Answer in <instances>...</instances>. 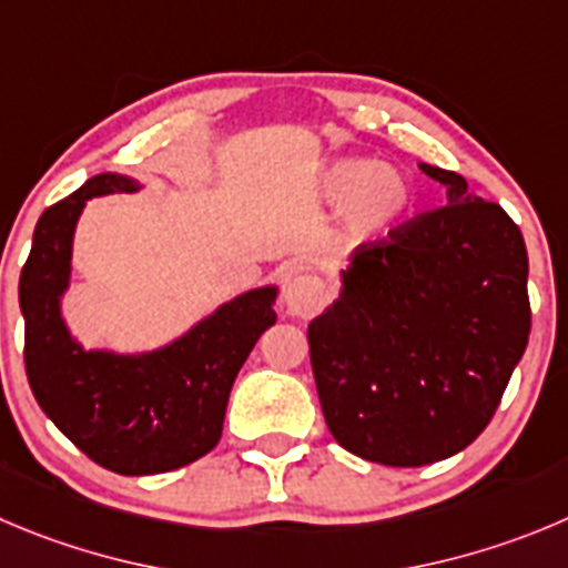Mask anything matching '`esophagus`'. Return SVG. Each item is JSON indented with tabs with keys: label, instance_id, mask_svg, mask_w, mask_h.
<instances>
[{
	"label": "esophagus",
	"instance_id": "1",
	"mask_svg": "<svg viewBox=\"0 0 568 568\" xmlns=\"http://www.w3.org/2000/svg\"><path fill=\"white\" fill-rule=\"evenodd\" d=\"M283 296H285V305H288L296 316H314L316 308L322 305L325 288H322V283L314 277V274L296 272L285 280Z\"/></svg>",
	"mask_w": 568,
	"mask_h": 568
}]
</instances>
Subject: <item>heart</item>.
<instances>
[{
  "mask_svg": "<svg viewBox=\"0 0 568 568\" xmlns=\"http://www.w3.org/2000/svg\"><path fill=\"white\" fill-rule=\"evenodd\" d=\"M331 204L347 206L344 224L356 241L389 235L412 210L415 190L404 173L384 168L375 159H338L325 173Z\"/></svg>",
  "mask_w": 568,
  "mask_h": 568,
  "instance_id": "heart-1",
  "label": "heart"
}]
</instances>
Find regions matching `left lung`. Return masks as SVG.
<instances>
[{
    "mask_svg": "<svg viewBox=\"0 0 568 568\" xmlns=\"http://www.w3.org/2000/svg\"><path fill=\"white\" fill-rule=\"evenodd\" d=\"M448 204L362 243L333 308L308 325L325 423L356 457L420 468L468 448L529 338L527 246L459 173L420 164Z\"/></svg>",
    "mask_w": 568,
    "mask_h": 568,
    "instance_id": "8db88e82",
    "label": "left lung"
}]
</instances>
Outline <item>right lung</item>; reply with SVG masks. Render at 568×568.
Listing matches in <instances>:
<instances>
[{
    "label": "right lung",
    "instance_id": "1",
    "mask_svg": "<svg viewBox=\"0 0 568 568\" xmlns=\"http://www.w3.org/2000/svg\"><path fill=\"white\" fill-rule=\"evenodd\" d=\"M134 190L129 176L100 173L47 206L21 268L19 305L24 369L41 412L92 463L123 476H148L184 468L219 445L237 369L277 322L272 308L277 291L237 296L187 336L148 356L87 353L61 320L72 232L87 199Z\"/></svg>",
    "mask_w": 568,
    "mask_h": 568
}]
</instances>
